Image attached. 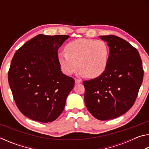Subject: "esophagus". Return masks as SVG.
Segmentation results:
<instances>
[{
    "instance_id": "obj_1",
    "label": "esophagus",
    "mask_w": 149,
    "mask_h": 149,
    "mask_svg": "<svg viewBox=\"0 0 149 149\" xmlns=\"http://www.w3.org/2000/svg\"><path fill=\"white\" fill-rule=\"evenodd\" d=\"M75 84H79V83L81 82V80L79 79H75Z\"/></svg>"
}]
</instances>
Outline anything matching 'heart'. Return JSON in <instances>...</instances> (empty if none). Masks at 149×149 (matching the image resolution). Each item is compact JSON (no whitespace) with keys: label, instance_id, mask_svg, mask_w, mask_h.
Here are the masks:
<instances>
[{"label":"heart","instance_id":"heart-1","mask_svg":"<svg viewBox=\"0 0 149 149\" xmlns=\"http://www.w3.org/2000/svg\"><path fill=\"white\" fill-rule=\"evenodd\" d=\"M65 52H59L58 58L63 72L72 75L79 69L89 78L97 77L107 68L110 49L101 40L77 39L67 44Z\"/></svg>","mask_w":149,"mask_h":149}]
</instances>
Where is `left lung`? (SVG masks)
Returning a JSON list of instances; mask_svg holds the SVG:
<instances>
[{"label":"left lung","instance_id":"obj_1","mask_svg":"<svg viewBox=\"0 0 149 149\" xmlns=\"http://www.w3.org/2000/svg\"><path fill=\"white\" fill-rule=\"evenodd\" d=\"M110 49L105 71L84 81V99L89 112L99 120L119 117L134 104L144 70L138 50L116 35L100 36Z\"/></svg>","mask_w":149,"mask_h":149}]
</instances>
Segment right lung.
I'll return each mask as SVG.
<instances>
[{
    "instance_id": "obj_1",
    "label": "right lung",
    "mask_w": 149,
    "mask_h": 149,
    "mask_svg": "<svg viewBox=\"0 0 149 149\" xmlns=\"http://www.w3.org/2000/svg\"><path fill=\"white\" fill-rule=\"evenodd\" d=\"M69 35L39 34L15 52L8 79L19 110L42 123L61 114L75 80L62 74L58 50Z\"/></svg>"
}]
</instances>
